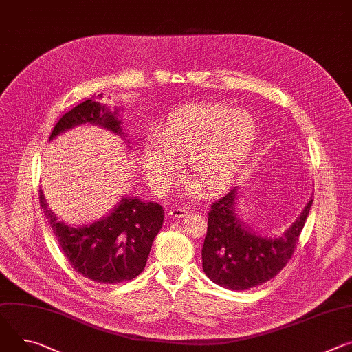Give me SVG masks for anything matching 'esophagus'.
Segmentation results:
<instances>
[{
    "label": "esophagus",
    "mask_w": 352,
    "mask_h": 352,
    "mask_svg": "<svg viewBox=\"0 0 352 352\" xmlns=\"http://www.w3.org/2000/svg\"><path fill=\"white\" fill-rule=\"evenodd\" d=\"M188 212H189V209H186V208H184V206H174V208H171L170 214H171V217L179 219V217L186 216Z\"/></svg>",
    "instance_id": "1"
}]
</instances>
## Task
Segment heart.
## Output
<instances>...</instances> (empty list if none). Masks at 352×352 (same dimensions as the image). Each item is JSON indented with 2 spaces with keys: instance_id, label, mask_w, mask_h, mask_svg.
<instances>
[{
  "instance_id": "obj_1",
  "label": "heart",
  "mask_w": 352,
  "mask_h": 352,
  "mask_svg": "<svg viewBox=\"0 0 352 352\" xmlns=\"http://www.w3.org/2000/svg\"><path fill=\"white\" fill-rule=\"evenodd\" d=\"M257 122L245 111L199 104L174 112L157 135V144L143 148V168L150 184L168 189L186 163L188 178L212 194L240 173L257 139Z\"/></svg>"
}]
</instances>
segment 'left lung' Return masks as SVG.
<instances>
[{"instance_id":"obj_1","label":"left lung","mask_w":352,"mask_h":352,"mask_svg":"<svg viewBox=\"0 0 352 352\" xmlns=\"http://www.w3.org/2000/svg\"><path fill=\"white\" fill-rule=\"evenodd\" d=\"M237 186L210 205L202 247V267L214 283L245 291L274 278L291 260L313 199L279 239L252 234L234 213Z\"/></svg>"}]
</instances>
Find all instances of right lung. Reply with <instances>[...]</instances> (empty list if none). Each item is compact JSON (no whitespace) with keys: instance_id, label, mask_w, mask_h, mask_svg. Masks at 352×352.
Instances as JSON below:
<instances>
[{"instance_id":"1","label":"right lung","mask_w":352,"mask_h":352,"mask_svg":"<svg viewBox=\"0 0 352 352\" xmlns=\"http://www.w3.org/2000/svg\"><path fill=\"white\" fill-rule=\"evenodd\" d=\"M85 122L123 135L115 112L107 111L100 102L89 98L58 119L50 139ZM39 202L72 268L98 283H119L136 278L144 270L153 240L164 221L162 205L124 198L108 217L89 226L70 228L57 221L47 210L42 190H39Z\"/></svg>"}]
</instances>
